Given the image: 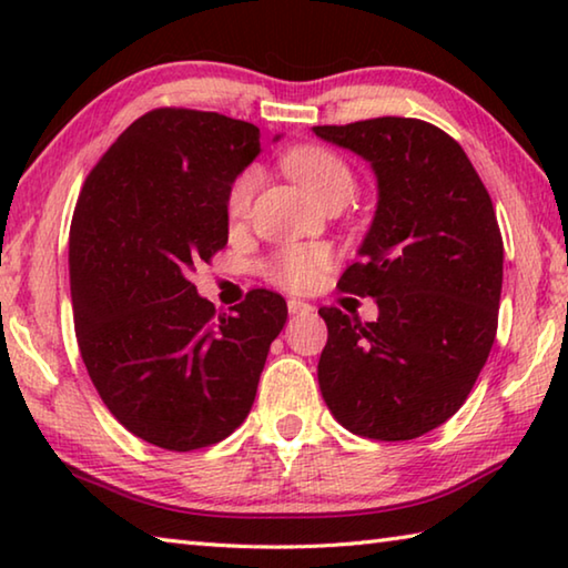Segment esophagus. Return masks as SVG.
Returning <instances> with one entry per match:
<instances>
[{
	"label": "esophagus",
	"mask_w": 568,
	"mask_h": 568,
	"mask_svg": "<svg viewBox=\"0 0 568 568\" xmlns=\"http://www.w3.org/2000/svg\"><path fill=\"white\" fill-rule=\"evenodd\" d=\"M287 313H291V315H307V313H313V305L291 297V301H287Z\"/></svg>",
	"instance_id": "obj_1"
}]
</instances>
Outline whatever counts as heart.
<instances>
[{
	"label": "heart",
	"mask_w": 568,
	"mask_h": 568,
	"mask_svg": "<svg viewBox=\"0 0 568 568\" xmlns=\"http://www.w3.org/2000/svg\"><path fill=\"white\" fill-rule=\"evenodd\" d=\"M297 185L307 195L318 200L321 205L331 200H351L355 195V178L345 160L325 148H297L291 150L283 160ZM261 185V170L247 168L233 180L227 190V215L230 220H245L253 205V197ZM331 265V253L323 245H293L277 253L265 265V273L273 283L287 287V291H307L318 283L321 273Z\"/></svg>",
	"instance_id": "obj_1"
}]
</instances>
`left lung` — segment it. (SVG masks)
I'll return each instance as SVG.
<instances>
[{"instance_id":"8db88e82","label":"left lung","mask_w":568,"mask_h":568,"mask_svg":"<svg viewBox=\"0 0 568 568\" xmlns=\"http://www.w3.org/2000/svg\"><path fill=\"white\" fill-rule=\"evenodd\" d=\"M376 175L378 203L341 291L371 295L361 323L321 307L318 383L351 434L410 440L464 406L491 353L504 243L491 197L454 138L410 118L313 128Z\"/></svg>"}]
</instances>
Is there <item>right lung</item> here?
I'll use <instances>...</instances> for the list:
<instances>
[{
  "label": "right lung",
  "mask_w": 568,
  "mask_h": 568,
  "mask_svg": "<svg viewBox=\"0 0 568 568\" xmlns=\"http://www.w3.org/2000/svg\"><path fill=\"white\" fill-rule=\"evenodd\" d=\"M257 155L255 124L152 110L82 187L70 230L77 343L104 406L152 446L195 450L233 434L287 321L277 293L217 315L192 285L225 247L227 190Z\"/></svg>",
  "instance_id": "add662e5"
}]
</instances>
